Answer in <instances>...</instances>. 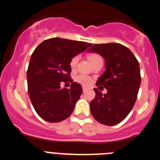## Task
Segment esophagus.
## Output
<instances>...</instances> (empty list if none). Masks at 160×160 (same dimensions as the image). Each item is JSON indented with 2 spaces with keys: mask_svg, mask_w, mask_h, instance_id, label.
I'll return each instance as SVG.
<instances>
[{
  "mask_svg": "<svg viewBox=\"0 0 160 160\" xmlns=\"http://www.w3.org/2000/svg\"><path fill=\"white\" fill-rule=\"evenodd\" d=\"M88 90V88H87V87H85V86H82V90L83 91H86V90Z\"/></svg>",
  "mask_w": 160,
  "mask_h": 160,
  "instance_id": "1",
  "label": "esophagus"
}]
</instances>
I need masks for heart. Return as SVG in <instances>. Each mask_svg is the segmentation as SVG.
Listing matches in <instances>:
<instances>
[{
    "instance_id": "obj_1",
    "label": "heart",
    "mask_w": 160,
    "mask_h": 160,
    "mask_svg": "<svg viewBox=\"0 0 160 160\" xmlns=\"http://www.w3.org/2000/svg\"><path fill=\"white\" fill-rule=\"evenodd\" d=\"M88 58L89 60L91 62L93 65L95 64L96 62H101L102 61V58L100 56L99 54H98V53H90V54L88 55ZM79 60V56L78 55H76L74 57H73L71 58L70 62V66L72 69H74V68L77 66L78 62ZM75 81L77 82L80 83V84L83 85V86H89V85L91 83L92 80L90 78V77H89L88 75H86V74H78L75 77Z\"/></svg>"
}]
</instances>
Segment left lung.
<instances>
[{"mask_svg": "<svg viewBox=\"0 0 160 160\" xmlns=\"http://www.w3.org/2000/svg\"><path fill=\"white\" fill-rule=\"evenodd\" d=\"M88 52L99 53L105 59L106 70L96 86L107 90L102 94L94 89L96 95L90 102V112L100 123L116 125L128 116L136 101L141 83L138 62L128 47L118 43L94 44Z\"/></svg>", "mask_w": 160, "mask_h": 160, "instance_id": "8db88e82", "label": "left lung"}]
</instances>
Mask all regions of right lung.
Segmentation results:
<instances>
[{
  "label": "right lung",
  "mask_w": 160,
  "mask_h": 160,
  "mask_svg": "<svg viewBox=\"0 0 160 160\" xmlns=\"http://www.w3.org/2000/svg\"><path fill=\"white\" fill-rule=\"evenodd\" d=\"M90 43L53 38L45 40L32 53L27 70L28 93L37 114L49 122L69 118L82 93L81 85L70 78L71 58ZM70 82V89L60 83Z\"/></svg>",
  "instance_id": "right-lung-1"
}]
</instances>
